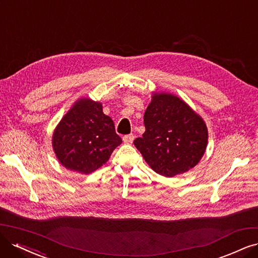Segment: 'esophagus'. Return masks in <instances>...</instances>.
Returning a JSON list of instances; mask_svg holds the SVG:
<instances>
[{"label":"esophagus","mask_w":258,"mask_h":258,"mask_svg":"<svg viewBox=\"0 0 258 258\" xmlns=\"http://www.w3.org/2000/svg\"><path fill=\"white\" fill-rule=\"evenodd\" d=\"M134 138H135V136L133 135V134L123 136V141H124V144H126V145H131V144H133V141H134Z\"/></svg>","instance_id":"34e87169"}]
</instances>
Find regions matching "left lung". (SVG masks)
Here are the masks:
<instances>
[{"label":"left lung","mask_w":258,"mask_h":258,"mask_svg":"<svg viewBox=\"0 0 258 258\" xmlns=\"http://www.w3.org/2000/svg\"><path fill=\"white\" fill-rule=\"evenodd\" d=\"M144 122L146 132L134 140L149 166L167 177L184 173L202 158L208 139L202 118L169 93H154Z\"/></svg>","instance_id":"8db88e82"}]
</instances>
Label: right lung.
<instances>
[{
	"mask_svg": "<svg viewBox=\"0 0 258 258\" xmlns=\"http://www.w3.org/2000/svg\"><path fill=\"white\" fill-rule=\"evenodd\" d=\"M121 142L113 121L103 113L102 104L82 99L55 128L52 145L62 166L89 174L106 163Z\"/></svg>",
	"mask_w": 258,
	"mask_h": 258,
	"instance_id": "obj_1",
	"label": "right lung"
}]
</instances>
